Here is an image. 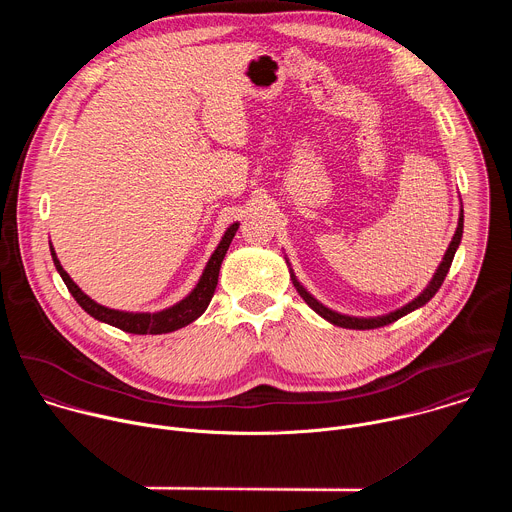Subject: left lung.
<instances>
[{
	"label": "left lung",
	"mask_w": 512,
	"mask_h": 512,
	"mask_svg": "<svg viewBox=\"0 0 512 512\" xmlns=\"http://www.w3.org/2000/svg\"><path fill=\"white\" fill-rule=\"evenodd\" d=\"M462 233H464V210H460L456 235H454V239H452V243H450V247H448V251H446V255H444V261L440 263V267H437L433 279L429 281V285L421 291V294H419L413 302H409V304L403 306L401 310H395V312H391V314H387V316H379V318H352V316H344V314L332 312L330 308L322 306L314 296L308 294V291L304 289V285L296 279L294 271H289V273H291V281H294V285H296V289H298V294L304 298V302H306L316 314H320L322 318H326V320L332 322L334 326L350 328V330H373V328H381V326L393 324L395 320L403 318L405 314H409V312H413V310L425 306V304L437 294V289L442 287V283H444V279H446V275H448V271H450V265H452L454 255H456V249H458V245H460V241H462Z\"/></svg>",
	"instance_id": "left-lung-1"
}]
</instances>
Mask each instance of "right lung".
<instances>
[{
    "instance_id": "right-lung-1",
    "label": "right lung",
    "mask_w": 512,
    "mask_h": 512,
    "mask_svg": "<svg viewBox=\"0 0 512 512\" xmlns=\"http://www.w3.org/2000/svg\"><path fill=\"white\" fill-rule=\"evenodd\" d=\"M237 229H239V223H233L227 229L223 241L218 243L216 251L208 259L196 287L190 291V294L182 302H178L176 306H172L168 310H162V312H156V314L119 312V310H111V308H105V306L93 302L87 294H83L81 287L75 281H72L70 275L62 269V265H60L52 247H50V253H52V261L56 265V271L60 273L62 281L66 283L72 298H75L77 304L87 314H91L95 320L105 322L109 326H115V328H119L123 332H129V334H166V332H174L178 328L188 326L190 322H194L198 316L204 314V310L208 308V304L214 296V289H216V283H218V271H221V263H223L227 251H229V245H231Z\"/></svg>"
}]
</instances>
